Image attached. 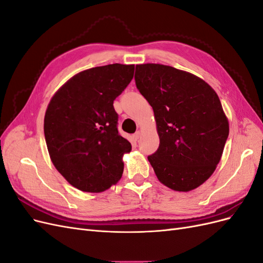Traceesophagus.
<instances>
[{
	"instance_id": "esophagus-1",
	"label": "esophagus",
	"mask_w": 263,
	"mask_h": 263,
	"mask_svg": "<svg viewBox=\"0 0 263 263\" xmlns=\"http://www.w3.org/2000/svg\"><path fill=\"white\" fill-rule=\"evenodd\" d=\"M140 136H141V132H139V130L134 134V138L136 139V140H138L140 138Z\"/></svg>"
}]
</instances>
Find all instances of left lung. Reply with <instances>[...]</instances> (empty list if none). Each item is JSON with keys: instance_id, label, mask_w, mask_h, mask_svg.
<instances>
[{"instance_id": "1", "label": "left lung", "mask_w": 263, "mask_h": 263, "mask_svg": "<svg viewBox=\"0 0 263 263\" xmlns=\"http://www.w3.org/2000/svg\"><path fill=\"white\" fill-rule=\"evenodd\" d=\"M135 81L154 109L160 144L148 160L158 180L178 192L202 185L229 134L217 93L203 79L159 63L137 65Z\"/></svg>"}]
</instances>
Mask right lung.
Segmentation results:
<instances>
[{"instance_id": "1", "label": "right lung", "mask_w": 263, "mask_h": 263, "mask_svg": "<svg viewBox=\"0 0 263 263\" xmlns=\"http://www.w3.org/2000/svg\"><path fill=\"white\" fill-rule=\"evenodd\" d=\"M134 65L95 67L77 73L54 93L44 133L54 168L83 192H104L121 180L130 142L117 130L114 100L129 84Z\"/></svg>"}]
</instances>
